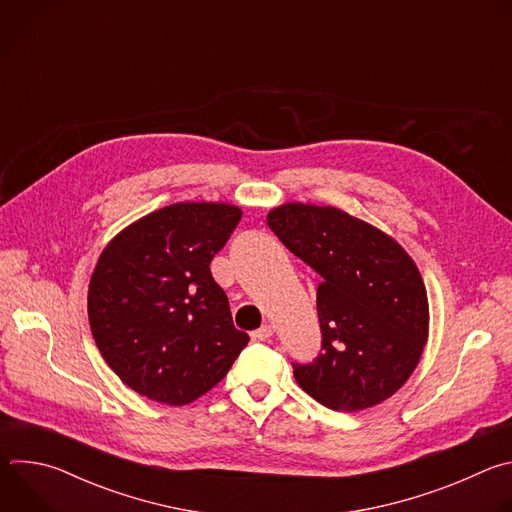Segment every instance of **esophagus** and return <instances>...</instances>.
<instances>
[{"mask_svg":"<svg viewBox=\"0 0 512 512\" xmlns=\"http://www.w3.org/2000/svg\"><path fill=\"white\" fill-rule=\"evenodd\" d=\"M271 336H273V328H271L269 324L261 326L259 330H255V332L251 334V338H253V340H269Z\"/></svg>","mask_w":512,"mask_h":512,"instance_id":"34e87169","label":"esophagus"}]
</instances>
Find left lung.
Here are the masks:
<instances>
[{
  "mask_svg": "<svg viewBox=\"0 0 512 512\" xmlns=\"http://www.w3.org/2000/svg\"><path fill=\"white\" fill-rule=\"evenodd\" d=\"M267 225L322 277V352L294 364L298 385L334 411L367 409L399 391L429 330L413 259L395 239L334 206L287 202L269 210Z\"/></svg>",
  "mask_w": 512,
  "mask_h": 512,
  "instance_id": "8db88e82",
  "label": "left lung"
}]
</instances>
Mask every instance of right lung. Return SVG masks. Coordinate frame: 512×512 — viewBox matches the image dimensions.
<instances>
[{"label": "right lung", "instance_id": "obj_1", "mask_svg": "<svg viewBox=\"0 0 512 512\" xmlns=\"http://www.w3.org/2000/svg\"><path fill=\"white\" fill-rule=\"evenodd\" d=\"M241 216L225 202H178L139 218L101 253L89 283L91 332L135 393L192 403L227 377L247 346L210 273Z\"/></svg>", "mask_w": 512, "mask_h": 512}]
</instances>
